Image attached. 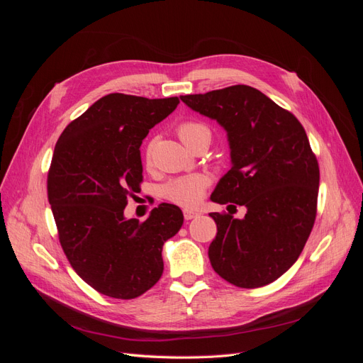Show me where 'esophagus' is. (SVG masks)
Returning <instances> with one entry per match:
<instances>
[{"instance_id":"34e87169","label":"esophagus","mask_w":363,"mask_h":363,"mask_svg":"<svg viewBox=\"0 0 363 363\" xmlns=\"http://www.w3.org/2000/svg\"><path fill=\"white\" fill-rule=\"evenodd\" d=\"M200 215V212H196V211H191V208H184L183 211V216H184V219H194V218H196Z\"/></svg>"}]
</instances>
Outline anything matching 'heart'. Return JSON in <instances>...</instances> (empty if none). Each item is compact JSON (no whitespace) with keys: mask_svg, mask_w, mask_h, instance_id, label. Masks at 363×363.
Segmentation results:
<instances>
[{"mask_svg":"<svg viewBox=\"0 0 363 363\" xmlns=\"http://www.w3.org/2000/svg\"><path fill=\"white\" fill-rule=\"evenodd\" d=\"M177 135L182 139L183 144L189 150L196 144V142H207L211 144L212 140V131L201 121H183L177 127ZM147 168H151L152 164V155L151 147H147L145 156H144ZM208 186V179L204 174H188L182 175V177L172 179L163 186L162 194L168 201L179 204L183 207H195L200 204L206 189Z\"/></svg>","mask_w":363,"mask_h":363,"instance_id":"1","label":"heart"}]
</instances>
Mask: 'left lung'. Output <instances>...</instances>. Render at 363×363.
Instances as JSON below:
<instances>
[{"mask_svg":"<svg viewBox=\"0 0 363 363\" xmlns=\"http://www.w3.org/2000/svg\"><path fill=\"white\" fill-rule=\"evenodd\" d=\"M180 100L227 131L232 169L212 201L247 207L242 219L213 212L212 268L239 288L283 276L301 255L316 218L320 167L300 121L265 94L236 84Z\"/></svg>","mask_w":363,"mask_h":363,"instance_id":"obj_1","label":"left lung"}]
</instances>
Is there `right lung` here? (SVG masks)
Returning <instances> with one entry per match:
<instances>
[{
    "mask_svg": "<svg viewBox=\"0 0 363 363\" xmlns=\"http://www.w3.org/2000/svg\"><path fill=\"white\" fill-rule=\"evenodd\" d=\"M179 103L108 94L68 124L54 148L47 189L60 245L74 271L112 298L155 286L162 247L183 225L182 211L168 203L144 223L124 216L127 199L140 191L142 140Z\"/></svg>",
    "mask_w": 363,
    "mask_h": 363,
    "instance_id": "add662e5",
    "label": "right lung"
}]
</instances>
